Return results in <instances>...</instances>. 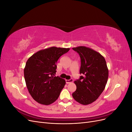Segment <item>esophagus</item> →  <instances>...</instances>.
<instances>
[{
    "mask_svg": "<svg viewBox=\"0 0 132 132\" xmlns=\"http://www.w3.org/2000/svg\"><path fill=\"white\" fill-rule=\"evenodd\" d=\"M73 81V79H71L70 80H66V82L67 84H69L70 82H72Z\"/></svg>",
    "mask_w": 132,
    "mask_h": 132,
    "instance_id": "esophagus-1",
    "label": "esophagus"
}]
</instances>
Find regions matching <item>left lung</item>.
Listing matches in <instances>:
<instances>
[{"label": "left lung", "mask_w": 132, "mask_h": 132, "mask_svg": "<svg viewBox=\"0 0 132 132\" xmlns=\"http://www.w3.org/2000/svg\"><path fill=\"white\" fill-rule=\"evenodd\" d=\"M81 58L80 79L74 81L77 86L72 94L76 101L89 105L98 98L104 90L109 78V69L105 58L97 52L85 46L73 48Z\"/></svg>", "instance_id": "1"}]
</instances>
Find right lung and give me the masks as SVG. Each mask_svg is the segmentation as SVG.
Listing matches in <instances>:
<instances>
[{"label": "right lung", "instance_id": "1", "mask_svg": "<svg viewBox=\"0 0 132 132\" xmlns=\"http://www.w3.org/2000/svg\"><path fill=\"white\" fill-rule=\"evenodd\" d=\"M69 48L51 47L37 52L26 62L24 78L26 87L35 100L42 105L55 102L65 85L64 79L54 77L59 57Z\"/></svg>", "mask_w": 132, "mask_h": 132}]
</instances>
